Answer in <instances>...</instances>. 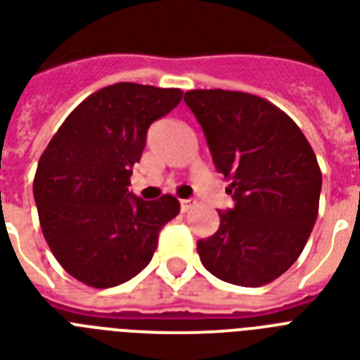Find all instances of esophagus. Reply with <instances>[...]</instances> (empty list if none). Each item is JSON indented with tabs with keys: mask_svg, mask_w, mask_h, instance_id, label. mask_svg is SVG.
Returning a JSON list of instances; mask_svg holds the SVG:
<instances>
[{
	"mask_svg": "<svg viewBox=\"0 0 360 360\" xmlns=\"http://www.w3.org/2000/svg\"><path fill=\"white\" fill-rule=\"evenodd\" d=\"M195 205V201H192V200H181V210H183V212H188L190 209H192V207Z\"/></svg>",
	"mask_w": 360,
	"mask_h": 360,
	"instance_id": "1",
	"label": "esophagus"
}]
</instances>
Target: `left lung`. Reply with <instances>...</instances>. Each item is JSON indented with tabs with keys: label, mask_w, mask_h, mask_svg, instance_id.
<instances>
[{
	"label": "left lung",
	"mask_w": 360,
	"mask_h": 360,
	"mask_svg": "<svg viewBox=\"0 0 360 360\" xmlns=\"http://www.w3.org/2000/svg\"><path fill=\"white\" fill-rule=\"evenodd\" d=\"M185 103L207 136L235 207L198 240L201 264L221 281L262 286L302 255L320 207L322 172L296 122L277 105L238 90H188Z\"/></svg>",
	"instance_id": "obj_1"
}]
</instances>
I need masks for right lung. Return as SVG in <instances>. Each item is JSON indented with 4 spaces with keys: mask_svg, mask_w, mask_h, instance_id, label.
<instances>
[{
    "mask_svg": "<svg viewBox=\"0 0 360 360\" xmlns=\"http://www.w3.org/2000/svg\"><path fill=\"white\" fill-rule=\"evenodd\" d=\"M183 90L116 83L68 114L38 160V220L49 250L77 281L110 288L150 264L160 229L179 214L170 194L134 198L133 165L155 120L179 105Z\"/></svg>",
    "mask_w": 360,
    "mask_h": 360,
    "instance_id": "1",
    "label": "right lung"
}]
</instances>
